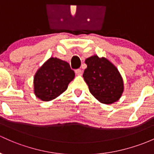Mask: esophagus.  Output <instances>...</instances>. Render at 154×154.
<instances>
[{
	"label": "esophagus",
	"instance_id": "1",
	"mask_svg": "<svg viewBox=\"0 0 154 154\" xmlns=\"http://www.w3.org/2000/svg\"><path fill=\"white\" fill-rule=\"evenodd\" d=\"M75 74L78 75H82V70H81V69H76V70H75Z\"/></svg>",
	"mask_w": 154,
	"mask_h": 154
}]
</instances>
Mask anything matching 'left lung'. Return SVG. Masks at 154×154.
Here are the masks:
<instances>
[{
    "label": "left lung",
    "mask_w": 154,
    "mask_h": 154,
    "mask_svg": "<svg viewBox=\"0 0 154 154\" xmlns=\"http://www.w3.org/2000/svg\"><path fill=\"white\" fill-rule=\"evenodd\" d=\"M83 77L92 95L105 104L116 102L123 92V81L113 64L106 58L93 56L85 60Z\"/></svg>",
    "instance_id": "1"
}]
</instances>
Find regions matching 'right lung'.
I'll return each instance as SVG.
<instances>
[{
    "instance_id": "add662e5",
    "label": "right lung",
    "mask_w": 154,
    "mask_h": 154,
    "mask_svg": "<svg viewBox=\"0 0 154 154\" xmlns=\"http://www.w3.org/2000/svg\"><path fill=\"white\" fill-rule=\"evenodd\" d=\"M74 77L75 72L67 62L51 57L34 75V93L40 100L49 101L67 90Z\"/></svg>"
}]
</instances>
